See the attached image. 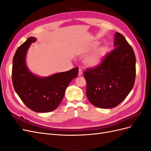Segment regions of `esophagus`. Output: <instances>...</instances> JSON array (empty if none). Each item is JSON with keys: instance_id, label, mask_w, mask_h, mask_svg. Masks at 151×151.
I'll list each match as a JSON object with an SVG mask.
<instances>
[{"instance_id": "1", "label": "esophagus", "mask_w": 151, "mask_h": 151, "mask_svg": "<svg viewBox=\"0 0 151 151\" xmlns=\"http://www.w3.org/2000/svg\"><path fill=\"white\" fill-rule=\"evenodd\" d=\"M83 70H82L81 68H79V73H78L79 76H81L82 74H83Z\"/></svg>"}]
</instances>
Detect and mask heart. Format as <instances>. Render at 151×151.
<instances>
[{"mask_svg": "<svg viewBox=\"0 0 151 151\" xmlns=\"http://www.w3.org/2000/svg\"><path fill=\"white\" fill-rule=\"evenodd\" d=\"M98 47V44H93L91 47V49H96ZM106 53V50L104 47L99 48L96 52L91 55L88 58L86 59V63L87 65L90 67H96L99 65L103 60V58Z\"/></svg>", "mask_w": 151, "mask_h": 151, "instance_id": "1", "label": "heart"}]
</instances>
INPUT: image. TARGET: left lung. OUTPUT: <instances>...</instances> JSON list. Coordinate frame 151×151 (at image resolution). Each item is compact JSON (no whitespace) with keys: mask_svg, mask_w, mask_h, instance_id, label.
Instances as JSON below:
<instances>
[{"mask_svg":"<svg viewBox=\"0 0 151 151\" xmlns=\"http://www.w3.org/2000/svg\"><path fill=\"white\" fill-rule=\"evenodd\" d=\"M115 48L101 63L88 68L84 73L86 96L90 103L100 108L116 107L125 99L135 83L136 58L125 38L115 33Z\"/></svg>","mask_w":151,"mask_h":151,"instance_id":"1","label":"left lung"}]
</instances>
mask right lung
<instances>
[{
    "instance_id": "obj_1",
    "label": "right lung",
    "mask_w": 151,
    "mask_h": 151,
    "mask_svg": "<svg viewBox=\"0 0 151 151\" xmlns=\"http://www.w3.org/2000/svg\"><path fill=\"white\" fill-rule=\"evenodd\" d=\"M36 38L29 37L18 48L12 61V81L16 93L26 106L38 113L55 109L62 101L65 91L71 81L78 76L79 68L39 77L26 65L27 51Z\"/></svg>"
}]
</instances>
